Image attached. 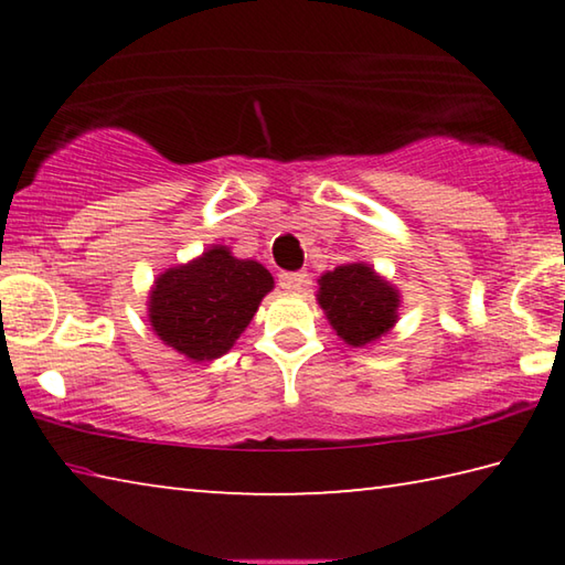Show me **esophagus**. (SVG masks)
<instances>
[{
	"mask_svg": "<svg viewBox=\"0 0 565 565\" xmlns=\"http://www.w3.org/2000/svg\"><path fill=\"white\" fill-rule=\"evenodd\" d=\"M279 284H281V289H284V291H291V294H296V291H301L303 286H306V274H301V271L279 274Z\"/></svg>",
	"mask_w": 565,
	"mask_h": 565,
	"instance_id": "1",
	"label": "esophagus"
}]
</instances>
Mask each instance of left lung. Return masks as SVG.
I'll list each match as a JSON object with an SVG mask.
<instances>
[{"mask_svg":"<svg viewBox=\"0 0 565 565\" xmlns=\"http://www.w3.org/2000/svg\"><path fill=\"white\" fill-rule=\"evenodd\" d=\"M317 299L337 337L349 347H366L386 337L398 319V291L363 262L323 274Z\"/></svg>","mask_w":565,"mask_h":565,"instance_id":"left-lung-1","label":"left lung"}]
</instances>
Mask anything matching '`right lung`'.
Here are the masks:
<instances>
[{
    "instance_id": "right-lung-1",
    "label": "right lung",
    "mask_w": 565,
    "mask_h": 565,
    "mask_svg": "<svg viewBox=\"0 0 565 565\" xmlns=\"http://www.w3.org/2000/svg\"><path fill=\"white\" fill-rule=\"evenodd\" d=\"M271 289L274 276L259 262L236 259L216 244L154 281L151 329L186 359L214 361L234 347Z\"/></svg>"
}]
</instances>
